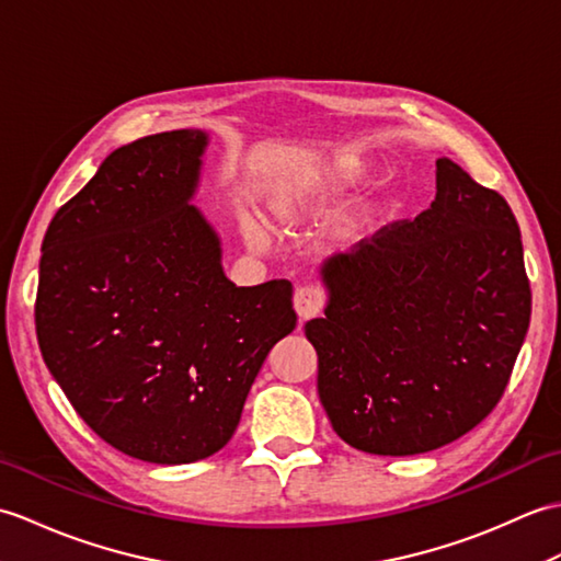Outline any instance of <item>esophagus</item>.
Listing matches in <instances>:
<instances>
[{
    "mask_svg": "<svg viewBox=\"0 0 561 561\" xmlns=\"http://www.w3.org/2000/svg\"><path fill=\"white\" fill-rule=\"evenodd\" d=\"M293 302H295L297 317L305 321V319L317 317L327 300H323V293H321V288H317V285H302V288L295 290Z\"/></svg>",
    "mask_w": 561,
    "mask_h": 561,
    "instance_id": "34e87169",
    "label": "esophagus"
}]
</instances>
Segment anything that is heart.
Instances as JSON below:
<instances>
[{
  "label": "heart",
  "mask_w": 561,
  "mask_h": 561,
  "mask_svg": "<svg viewBox=\"0 0 561 561\" xmlns=\"http://www.w3.org/2000/svg\"><path fill=\"white\" fill-rule=\"evenodd\" d=\"M351 175H353L351 170H341L331 178H305V180L285 184L276 192V196H273L271 202L273 214H276V218L283 222L300 220L305 214H309V210L321 206L329 196L339 192L341 186L351 180ZM249 232H252V238L256 242L264 240V232H261L256 226H249Z\"/></svg>",
  "instance_id": "b5f03b06"
}]
</instances>
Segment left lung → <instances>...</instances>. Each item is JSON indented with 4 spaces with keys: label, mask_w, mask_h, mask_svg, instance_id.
Segmentation results:
<instances>
[{
    "label": "left lung",
    "mask_w": 561,
    "mask_h": 561,
    "mask_svg": "<svg viewBox=\"0 0 561 561\" xmlns=\"http://www.w3.org/2000/svg\"><path fill=\"white\" fill-rule=\"evenodd\" d=\"M305 323L335 434L377 456L451 444L500 403L530 323V283L506 198L449 158L437 196L321 268Z\"/></svg>",
    "instance_id": "1"
}]
</instances>
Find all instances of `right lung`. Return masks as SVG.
<instances>
[{"label":"right lung","instance_id":"1","mask_svg":"<svg viewBox=\"0 0 561 561\" xmlns=\"http://www.w3.org/2000/svg\"><path fill=\"white\" fill-rule=\"evenodd\" d=\"M208 136L178 129L112 151L43 240L37 345L98 437L148 463H194L240 425L271 347L293 333V283L238 288L192 206Z\"/></svg>","mask_w":561,"mask_h":561}]
</instances>
